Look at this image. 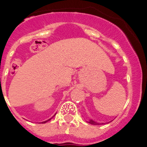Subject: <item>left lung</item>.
Returning <instances> with one entry per match:
<instances>
[{
	"label": "left lung",
	"instance_id": "1",
	"mask_svg": "<svg viewBox=\"0 0 147 147\" xmlns=\"http://www.w3.org/2000/svg\"><path fill=\"white\" fill-rule=\"evenodd\" d=\"M88 123H89V124H93V125H102V124H105V123H98V122H96L94 120H93V119H90L88 121ZM109 123V122H108Z\"/></svg>",
	"mask_w": 147,
	"mask_h": 147
}]
</instances>
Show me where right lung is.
Wrapping results in <instances>:
<instances>
[{"mask_svg":"<svg viewBox=\"0 0 147 147\" xmlns=\"http://www.w3.org/2000/svg\"><path fill=\"white\" fill-rule=\"evenodd\" d=\"M56 115V114H54V115H53V116H52V117H51V119H48V120H46V121H42V124H45V123H46V122H48V121H50L51 120V119H52V118L53 117H54V115Z\"/></svg>","mask_w":147,"mask_h":147,"instance_id":"right-lung-1","label":"right lung"}]
</instances>
